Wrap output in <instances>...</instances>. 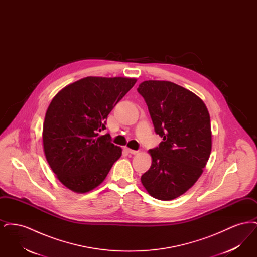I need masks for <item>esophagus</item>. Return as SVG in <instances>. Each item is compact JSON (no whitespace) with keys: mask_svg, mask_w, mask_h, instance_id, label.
<instances>
[{"mask_svg":"<svg viewBox=\"0 0 257 257\" xmlns=\"http://www.w3.org/2000/svg\"><path fill=\"white\" fill-rule=\"evenodd\" d=\"M125 150H126L128 153H130V154H133V155H135V154H138V152H139V151H137V150L130 149V148H128V147H126V148H125Z\"/></svg>","mask_w":257,"mask_h":257,"instance_id":"1","label":"esophagus"}]
</instances>
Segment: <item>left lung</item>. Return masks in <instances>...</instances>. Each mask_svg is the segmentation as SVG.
Instances as JSON below:
<instances>
[{"instance_id":"left-lung-1","label":"left lung","mask_w":257,"mask_h":257,"mask_svg":"<svg viewBox=\"0 0 257 257\" xmlns=\"http://www.w3.org/2000/svg\"><path fill=\"white\" fill-rule=\"evenodd\" d=\"M144 97L159 147L150 149L152 164L141 181L148 194L171 200L186 193L203 172L212 148L210 115L203 101L192 91L168 81H145Z\"/></svg>"}]
</instances>
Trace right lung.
I'll return each mask as SVG.
<instances>
[{
    "instance_id": "obj_1",
    "label": "right lung",
    "mask_w": 257,
    "mask_h": 257,
    "mask_svg": "<svg viewBox=\"0 0 257 257\" xmlns=\"http://www.w3.org/2000/svg\"><path fill=\"white\" fill-rule=\"evenodd\" d=\"M134 78L86 77L53 98L43 123V148L50 168L66 188L87 193L104 181L122 149L110 142L106 120L134 86Z\"/></svg>"
}]
</instances>
